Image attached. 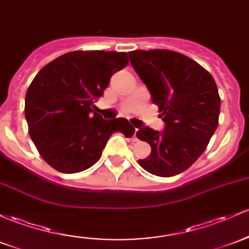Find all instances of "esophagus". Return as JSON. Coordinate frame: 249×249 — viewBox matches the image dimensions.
<instances>
[{"label":"esophagus","instance_id":"1","mask_svg":"<svg viewBox=\"0 0 249 249\" xmlns=\"http://www.w3.org/2000/svg\"><path fill=\"white\" fill-rule=\"evenodd\" d=\"M137 131H138V129H136V130H135V133H133V137H132V141H133V142H137V141H138Z\"/></svg>","mask_w":249,"mask_h":249}]
</instances>
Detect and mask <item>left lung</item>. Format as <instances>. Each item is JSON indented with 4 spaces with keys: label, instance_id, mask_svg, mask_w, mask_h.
<instances>
[{
    "label": "left lung",
    "instance_id": "left-lung-1",
    "mask_svg": "<svg viewBox=\"0 0 249 249\" xmlns=\"http://www.w3.org/2000/svg\"><path fill=\"white\" fill-rule=\"evenodd\" d=\"M129 55L165 123L162 132L139 127L138 139L151 146L139 165L160 177L181 174L203 154L218 125L221 99L214 78L174 51H132Z\"/></svg>",
    "mask_w": 249,
    "mask_h": 249
}]
</instances>
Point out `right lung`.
<instances>
[{
	"mask_svg": "<svg viewBox=\"0 0 249 249\" xmlns=\"http://www.w3.org/2000/svg\"><path fill=\"white\" fill-rule=\"evenodd\" d=\"M129 62L127 53L74 51L54 59L35 75L24 100L28 131L41 157L60 173L91 168L116 131L130 138L125 118L105 120L94 102L110 78Z\"/></svg>",
	"mask_w": 249,
	"mask_h": 249,
	"instance_id": "right-lung-1",
	"label": "right lung"
}]
</instances>
